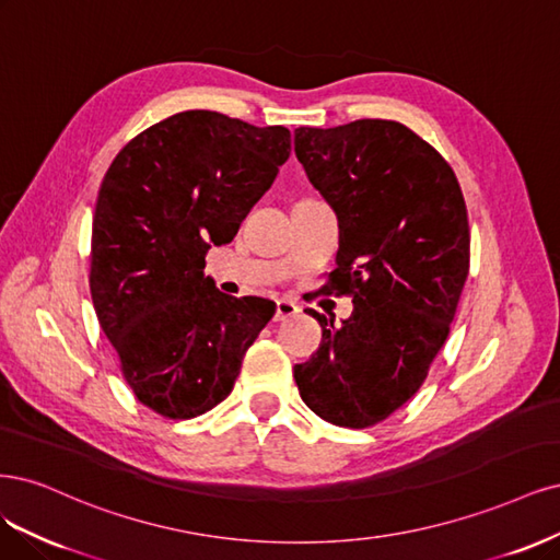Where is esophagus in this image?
I'll return each mask as SVG.
<instances>
[{
	"instance_id": "34e87169",
	"label": "esophagus",
	"mask_w": 560,
	"mask_h": 560,
	"mask_svg": "<svg viewBox=\"0 0 560 560\" xmlns=\"http://www.w3.org/2000/svg\"><path fill=\"white\" fill-rule=\"evenodd\" d=\"M298 312H300V304H298V302H293V300L283 298V300H279V302H277V314H275V320L293 318Z\"/></svg>"
}]
</instances>
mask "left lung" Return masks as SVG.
I'll return each mask as SVG.
<instances>
[{"instance_id": "left-lung-1", "label": "left lung", "mask_w": 560, "mask_h": 560, "mask_svg": "<svg viewBox=\"0 0 560 560\" xmlns=\"http://www.w3.org/2000/svg\"><path fill=\"white\" fill-rule=\"evenodd\" d=\"M295 155L339 219L326 293L353 314L320 323L318 351L295 365L300 398L323 421L370 428L423 386L470 272V225L448 162L407 125L382 118L298 128Z\"/></svg>"}]
</instances>
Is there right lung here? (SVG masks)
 <instances>
[{
    "label": "right lung",
    "instance_id": "obj_1",
    "mask_svg": "<svg viewBox=\"0 0 560 560\" xmlns=\"http://www.w3.org/2000/svg\"><path fill=\"white\" fill-rule=\"evenodd\" d=\"M291 132L219 112H182L122 147L100 186L90 295L125 382L167 419L223 402L277 304L232 298L205 256L232 242L279 167Z\"/></svg>",
    "mask_w": 560,
    "mask_h": 560
}]
</instances>
